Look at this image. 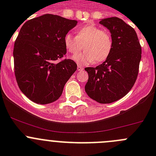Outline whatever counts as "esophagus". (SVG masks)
Wrapping results in <instances>:
<instances>
[{
    "label": "esophagus",
    "mask_w": 156,
    "mask_h": 156,
    "mask_svg": "<svg viewBox=\"0 0 156 156\" xmlns=\"http://www.w3.org/2000/svg\"><path fill=\"white\" fill-rule=\"evenodd\" d=\"M77 69L79 70H83V66H80V65H78V66H77Z\"/></svg>",
    "instance_id": "obj_1"
}]
</instances>
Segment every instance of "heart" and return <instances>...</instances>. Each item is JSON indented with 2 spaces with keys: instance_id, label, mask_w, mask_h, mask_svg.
<instances>
[{
  "instance_id": "1",
  "label": "heart",
  "mask_w": 156,
  "mask_h": 156,
  "mask_svg": "<svg viewBox=\"0 0 156 156\" xmlns=\"http://www.w3.org/2000/svg\"><path fill=\"white\" fill-rule=\"evenodd\" d=\"M63 43L66 51L72 55L78 53L83 44L85 51L73 56L74 61L81 65L103 62L109 57L113 47L109 32L94 25L80 27L76 31V37L67 33L64 36Z\"/></svg>"
}]
</instances>
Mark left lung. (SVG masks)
Segmentation results:
<instances>
[{"instance_id":"left-lung-1","label":"left lung","mask_w":156,"mask_h":156,"mask_svg":"<svg viewBox=\"0 0 156 156\" xmlns=\"http://www.w3.org/2000/svg\"><path fill=\"white\" fill-rule=\"evenodd\" d=\"M109 30L113 47L102 64L85 68L88 80L85 91L93 100L108 104L124 97L131 90L138 75L141 47L133 28L117 17L101 19Z\"/></svg>"}]
</instances>
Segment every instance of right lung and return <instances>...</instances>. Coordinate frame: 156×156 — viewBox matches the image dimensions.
Returning a JSON list of instances; mask_svg holds the SVG:
<instances>
[{"mask_svg": "<svg viewBox=\"0 0 156 156\" xmlns=\"http://www.w3.org/2000/svg\"><path fill=\"white\" fill-rule=\"evenodd\" d=\"M76 23L45 14L22 26L14 45L15 75L19 89L32 101L41 105L55 101L76 70L71 59L56 62L66 54L64 36Z\"/></svg>", "mask_w": 156, "mask_h": 156, "instance_id": "right-lung-1", "label": "right lung"}]
</instances>
